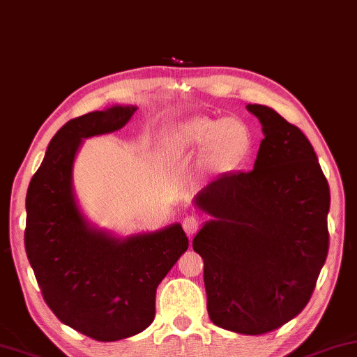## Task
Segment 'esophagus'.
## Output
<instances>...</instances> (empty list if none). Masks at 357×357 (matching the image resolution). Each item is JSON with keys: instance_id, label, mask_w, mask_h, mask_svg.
<instances>
[{"instance_id": "obj_1", "label": "esophagus", "mask_w": 357, "mask_h": 357, "mask_svg": "<svg viewBox=\"0 0 357 357\" xmlns=\"http://www.w3.org/2000/svg\"><path fill=\"white\" fill-rule=\"evenodd\" d=\"M183 228L186 231L189 238H192V235L199 230V217L196 215H186L183 218Z\"/></svg>"}]
</instances>
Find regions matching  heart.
Instances as JSON below:
<instances>
[{
    "label": "heart",
    "instance_id": "b5f03b06",
    "mask_svg": "<svg viewBox=\"0 0 357 357\" xmlns=\"http://www.w3.org/2000/svg\"><path fill=\"white\" fill-rule=\"evenodd\" d=\"M253 137L241 117L213 119L197 116L186 121L171 135V149L179 155H194L206 150V161L212 168H230L250 153Z\"/></svg>",
    "mask_w": 357,
    "mask_h": 357
}]
</instances>
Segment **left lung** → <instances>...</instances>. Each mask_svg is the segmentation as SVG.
Instances as JSON below:
<instances>
[{"mask_svg":"<svg viewBox=\"0 0 357 357\" xmlns=\"http://www.w3.org/2000/svg\"><path fill=\"white\" fill-rule=\"evenodd\" d=\"M259 119L255 168L222 174L196 196L213 220L192 240L204 259L207 312L217 326L264 335L297 317L326 261L330 186L313 146L274 109Z\"/></svg>","mask_w":357,"mask_h":357,"instance_id":"1","label":"left lung"}]
</instances>
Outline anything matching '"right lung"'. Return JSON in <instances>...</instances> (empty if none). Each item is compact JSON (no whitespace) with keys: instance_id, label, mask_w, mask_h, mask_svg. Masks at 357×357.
I'll list each match as a JSON object with an SVG mask.
<instances>
[{"instance_id":"1","label":"right lung","mask_w":357,"mask_h":357,"mask_svg":"<svg viewBox=\"0 0 357 357\" xmlns=\"http://www.w3.org/2000/svg\"><path fill=\"white\" fill-rule=\"evenodd\" d=\"M135 111L116 106L66 122L26 196L24 245L42 297L61 323L96 341L129 338L153 321L156 287L189 246L179 223L117 240L88 227L75 202L82 140L122 129Z\"/></svg>"}]
</instances>
